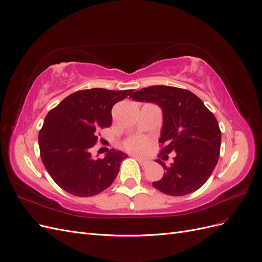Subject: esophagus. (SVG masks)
Listing matches in <instances>:
<instances>
[{
  "label": "esophagus",
  "instance_id": "obj_1",
  "mask_svg": "<svg viewBox=\"0 0 262 262\" xmlns=\"http://www.w3.org/2000/svg\"><path fill=\"white\" fill-rule=\"evenodd\" d=\"M134 158H136V160L140 163V165L141 166H146L147 164H148V162L147 161H144V160H142V158H140V157H138V156H133Z\"/></svg>",
  "mask_w": 262,
  "mask_h": 262
}]
</instances>
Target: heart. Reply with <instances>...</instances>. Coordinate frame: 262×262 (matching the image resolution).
I'll list each match as a JSON object with an SVG mask.
<instances>
[{"mask_svg": "<svg viewBox=\"0 0 262 262\" xmlns=\"http://www.w3.org/2000/svg\"><path fill=\"white\" fill-rule=\"evenodd\" d=\"M122 145L130 153L143 154L149 147L150 141L146 137L140 136V134H136V136H131L129 138H126L123 141Z\"/></svg>", "mask_w": 262, "mask_h": 262, "instance_id": "heart-1", "label": "heart"}]
</instances>
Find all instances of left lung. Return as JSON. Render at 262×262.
Instances as JSON below:
<instances>
[{"label":"left lung","instance_id":"obj_1","mask_svg":"<svg viewBox=\"0 0 262 262\" xmlns=\"http://www.w3.org/2000/svg\"><path fill=\"white\" fill-rule=\"evenodd\" d=\"M130 97L161 106L164 121L158 155L167 160L168 154L175 153L169 166L157 161L165 172L153 186L173 196L196 191L209 179L219 161L222 136L216 118L193 93L178 87L149 86L134 92Z\"/></svg>","mask_w":262,"mask_h":262}]
</instances>
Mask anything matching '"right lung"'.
Here are the masks:
<instances>
[{
  "mask_svg": "<svg viewBox=\"0 0 262 262\" xmlns=\"http://www.w3.org/2000/svg\"><path fill=\"white\" fill-rule=\"evenodd\" d=\"M132 90L77 91L47 115L39 131V148L47 171L60 188L76 196L104 191L116 179L126 155L110 149L104 158L94 160L91 148L98 131L112 125V109Z\"/></svg>",
  "mask_w": 262,
  "mask_h": 262,
  "instance_id": "add662e5",
  "label": "right lung"
}]
</instances>
